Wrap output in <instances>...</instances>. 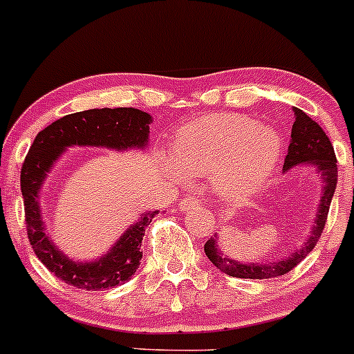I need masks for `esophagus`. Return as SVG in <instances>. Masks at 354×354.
Here are the masks:
<instances>
[{
  "instance_id": "1",
  "label": "esophagus",
  "mask_w": 354,
  "mask_h": 354,
  "mask_svg": "<svg viewBox=\"0 0 354 354\" xmlns=\"http://www.w3.org/2000/svg\"><path fill=\"white\" fill-rule=\"evenodd\" d=\"M198 205H201V202H198L195 197H187V198H181L180 201L181 211H192V209L198 207Z\"/></svg>"
}]
</instances>
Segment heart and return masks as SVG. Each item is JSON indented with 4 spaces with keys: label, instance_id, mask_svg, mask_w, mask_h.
I'll list each match as a JSON object with an SVG mask.
<instances>
[{
    "label": "heart",
    "instance_id": "obj_1",
    "mask_svg": "<svg viewBox=\"0 0 354 354\" xmlns=\"http://www.w3.org/2000/svg\"><path fill=\"white\" fill-rule=\"evenodd\" d=\"M280 152L277 129L242 114H212L178 135L173 174L212 176L223 194L236 197L268 180Z\"/></svg>",
    "mask_w": 354,
    "mask_h": 354
}]
</instances>
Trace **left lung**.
Returning <instances> with one entry per match:
<instances>
[{"label":"left lung","instance_id":"obj_1","mask_svg":"<svg viewBox=\"0 0 354 354\" xmlns=\"http://www.w3.org/2000/svg\"><path fill=\"white\" fill-rule=\"evenodd\" d=\"M296 121L292 126V142L289 145L283 167L297 166V164L310 162L315 164L322 171V180H324V195H322V204L318 209L317 219H315L311 235L308 236L303 247L289 254V257L283 261H270V263H240V261L230 259L228 256L221 252L216 245L214 239H209L204 245L205 256L209 257L216 268L223 273L236 279H279L280 275H286L290 270L296 268L301 261L313 250L317 242L320 240L322 232L325 228V223L328 218V209H330L332 197H334L335 185H337V159H335L334 147L330 140L325 135L322 126L315 122L310 115L304 114L301 109H294Z\"/></svg>","mask_w":354,"mask_h":354}]
</instances>
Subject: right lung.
I'll list each match as a JSON object with an SVG mask.
<instances>
[{
    "label": "right lung",
    "mask_w": 354,
    "mask_h": 354,
    "mask_svg": "<svg viewBox=\"0 0 354 354\" xmlns=\"http://www.w3.org/2000/svg\"><path fill=\"white\" fill-rule=\"evenodd\" d=\"M149 124L150 115L138 109H91L57 119L34 138L20 171L27 236L41 263L62 282L86 290H102L128 282L140 266L143 235L157 211L156 214L147 212L136 225L129 226L104 257L95 263H74L44 233L37 202L44 176L65 147L95 145L118 150L145 147Z\"/></svg>",
    "instance_id": "1"
}]
</instances>
